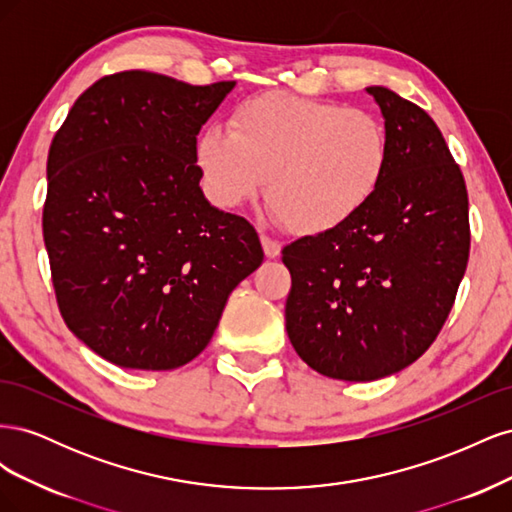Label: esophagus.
Listing matches in <instances>:
<instances>
[{"label": "esophagus", "instance_id": "esophagus-1", "mask_svg": "<svg viewBox=\"0 0 512 512\" xmlns=\"http://www.w3.org/2000/svg\"><path fill=\"white\" fill-rule=\"evenodd\" d=\"M260 243H262V250H265L267 258H277L282 252V243L269 237V235H260Z\"/></svg>", "mask_w": 512, "mask_h": 512}]
</instances>
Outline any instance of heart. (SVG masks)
<instances>
[{"label": "heart", "instance_id": "heart-1", "mask_svg": "<svg viewBox=\"0 0 512 512\" xmlns=\"http://www.w3.org/2000/svg\"><path fill=\"white\" fill-rule=\"evenodd\" d=\"M196 158L218 207L250 203L269 179L280 218L301 235H320L376 198L391 145L384 123L363 108L271 91L241 102L228 128L200 134Z\"/></svg>", "mask_w": 512, "mask_h": 512}]
</instances>
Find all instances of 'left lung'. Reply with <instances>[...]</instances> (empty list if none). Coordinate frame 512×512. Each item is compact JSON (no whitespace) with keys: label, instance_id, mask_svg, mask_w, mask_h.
<instances>
[{"label":"left lung","instance_id":"left-lung-1","mask_svg":"<svg viewBox=\"0 0 512 512\" xmlns=\"http://www.w3.org/2000/svg\"><path fill=\"white\" fill-rule=\"evenodd\" d=\"M391 160L376 198L348 224L286 245V331L301 359L335 380L408 367L436 342L468 267V190L421 106L369 87Z\"/></svg>","mask_w":512,"mask_h":512}]
</instances>
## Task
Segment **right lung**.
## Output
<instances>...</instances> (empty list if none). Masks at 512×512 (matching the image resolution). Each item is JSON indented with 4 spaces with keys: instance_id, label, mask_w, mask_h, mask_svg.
Segmentation results:
<instances>
[{
    "instance_id": "right-lung-1",
    "label": "right lung",
    "mask_w": 512,
    "mask_h": 512,
    "mask_svg": "<svg viewBox=\"0 0 512 512\" xmlns=\"http://www.w3.org/2000/svg\"><path fill=\"white\" fill-rule=\"evenodd\" d=\"M235 81L123 70L85 89L46 160L42 237L68 329L119 367L190 363L260 267L256 228L207 203L196 136Z\"/></svg>"
}]
</instances>
